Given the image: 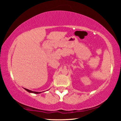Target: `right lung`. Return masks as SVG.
<instances>
[{
    "label": "right lung",
    "instance_id": "obj_1",
    "mask_svg": "<svg viewBox=\"0 0 121 121\" xmlns=\"http://www.w3.org/2000/svg\"><path fill=\"white\" fill-rule=\"evenodd\" d=\"M25 89V90H26V91H28V92H30V93H35V94H39V93H41V91H30V90H29V89H26V88H24ZM43 92V91H42Z\"/></svg>",
    "mask_w": 121,
    "mask_h": 121
}]
</instances>
